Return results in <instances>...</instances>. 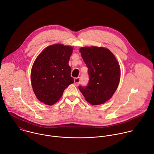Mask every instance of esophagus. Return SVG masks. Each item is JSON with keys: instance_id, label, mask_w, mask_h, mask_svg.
<instances>
[{"instance_id": "34e87169", "label": "esophagus", "mask_w": 154, "mask_h": 154, "mask_svg": "<svg viewBox=\"0 0 154 154\" xmlns=\"http://www.w3.org/2000/svg\"><path fill=\"white\" fill-rule=\"evenodd\" d=\"M80 77H77V78H75L74 79V84L76 85V86H78L80 83Z\"/></svg>"}]
</instances>
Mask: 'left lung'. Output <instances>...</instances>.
Listing matches in <instances>:
<instances>
[{"mask_svg": "<svg viewBox=\"0 0 154 154\" xmlns=\"http://www.w3.org/2000/svg\"><path fill=\"white\" fill-rule=\"evenodd\" d=\"M88 68L90 80L79 89L89 103L97 105L110 99L119 83L121 68L114 54L103 47H82L79 50Z\"/></svg>", "mask_w": 154, "mask_h": 154, "instance_id": "obj_1", "label": "left lung"}]
</instances>
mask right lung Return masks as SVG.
Segmentation results:
<instances>
[{
    "label": "right lung",
    "instance_id": "right-lung-1",
    "mask_svg": "<svg viewBox=\"0 0 154 154\" xmlns=\"http://www.w3.org/2000/svg\"><path fill=\"white\" fill-rule=\"evenodd\" d=\"M74 48L62 44L48 46L35 59L31 70L32 86L36 98L48 105L55 104L64 90L74 82L69 61Z\"/></svg>",
    "mask_w": 154,
    "mask_h": 154
}]
</instances>
